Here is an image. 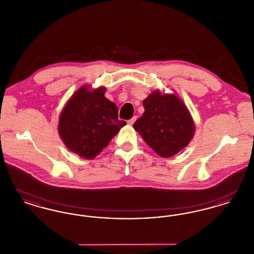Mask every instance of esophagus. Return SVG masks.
<instances>
[{"mask_svg": "<svg viewBox=\"0 0 254 254\" xmlns=\"http://www.w3.org/2000/svg\"><path fill=\"white\" fill-rule=\"evenodd\" d=\"M135 121H136V116H134V117H132V118H131L130 120H128V121H127V124L131 126V125H133V124H134V122Z\"/></svg>", "mask_w": 254, "mask_h": 254, "instance_id": "esophagus-1", "label": "esophagus"}]
</instances>
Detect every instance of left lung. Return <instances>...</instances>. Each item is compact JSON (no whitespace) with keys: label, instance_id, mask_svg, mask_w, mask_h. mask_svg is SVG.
Here are the masks:
<instances>
[{"label":"left lung","instance_id":"obj_1","mask_svg":"<svg viewBox=\"0 0 254 254\" xmlns=\"http://www.w3.org/2000/svg\"><path fill=\"white\" fill-rule=\"evenodd\" d=\"M143 105L145 112L133 127L159 156L171 157L190 144L195 126L178 97L156 90L145 98Z\"/></svg>","mask_w":254,"mask_h":254}]
</instances>
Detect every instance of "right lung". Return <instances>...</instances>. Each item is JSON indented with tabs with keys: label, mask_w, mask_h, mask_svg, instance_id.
<instances>
[{
	"label": "right lung",
	"mask_w": 254,
	"mask_h": 254,
	"mask_svg": "<svg viewBox=\"0 0 254 254\" xmlns=\"http://www.w3.org/2000/svg\"><path fill=\"white\" fill-rule=\"evenodd\" d=\"M106 87H80L61 112L58 132L66 147L80 157L93 159L119 132L125 121L118 108L105 97Z\"/></svg>",
	"instance_id": "1"
}]
</instances>
